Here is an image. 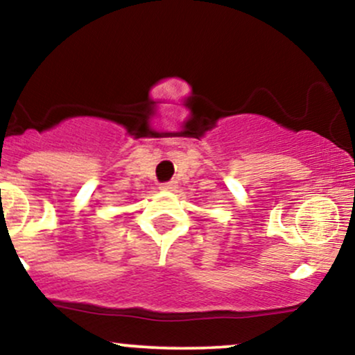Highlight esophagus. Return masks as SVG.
<instances>
[{
	"mask_svg": "<svg viewBox=\"0 0 355 355\" xmlns=\"http://www.w3.org/2000/svg\"><path fill=\"white\" fill-rule=\"evenodd\" d=\"M175 189H177V183L175 182H165L160 185V190H164V191H173Z\"/></svg>",
	"mask_w": 355,
	"mask_h": 355,
	"instance_id": "1",
	"label": "esophagus"
}]
</instances>
